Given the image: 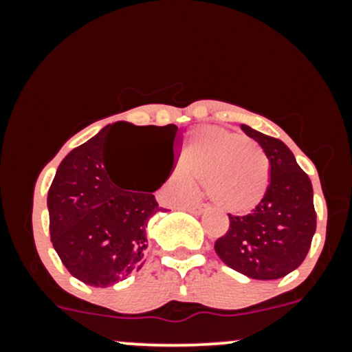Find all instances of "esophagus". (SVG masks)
I'll use <instances>...</instances> for the list:
<instances>
[{
    "mask_svg": "<svg viewBox=\"0 0 352 352\" xmlns=\"http://www.w3.org/2000/svg\"><path fill=\"white\" fill-rule=\"evenodd\" d=\"M188 210V212H192L193 215H201V213L205 212V210H207V207H204V205H187V207H185Z\"/></svg>",
    "mask_w": 352,
    "mask_h": 352,
    "instance_id": "1",
    "label": "esophagus"
}]
</instances>
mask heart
Returning a JSON list of instances; mask_svg holds the SVG:
<instances>
[{
	"label": "heart",
	"mask_w": 352,
	"mask_h": 352,
	"mask_svg": "<svg viewBox=\"0 0 352 352\" xmlns=\"http://www.w3.org/2000/svg\"><path fill=\"white\" fill-rule=\"evenodd\" d=\"M270 180V160L256 144L228 129L208 125L188 135L168 185L173 195L184 199L195 192L193 182H199L218 210L241 215L260 205Z\"/></svg>",
	"instance_id": "heart-1"
}]
</instances>
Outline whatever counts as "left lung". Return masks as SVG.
<instances>
[{"instance_id": "1", "label": "left lung", "mask_w": 352, "mask_h": 352, "mask_svg": "<svg viewBox=\"0 0 352 352\" xmlns=\"http://www.w3.org/2000/svg\"><path fill=\"white\" fill-rule=\"evenodd\" d=\"M270 160L268 192L248 215L228 213L230 227L215 241L225 265L253 280H278L296 270L316 232L313 185L280 139L241 125Z\"/></svg>"}]
</instances>
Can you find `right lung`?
<instances>
[{
    "label": "right lung",
    "mask_w": 352,
    "mask_h": 352,
    "mask_svg": "<svg viewBox=\"0 0 352 352\" xmlns=\"http://www.w3.org/2000/svg\"><path fill=\"white\" fill-rule=\"evenodd\" d=\"M120 129L147 135L153 151L162 152L165 159L172 155L173 164L177 125L116 122L64 157L47 192L52 246L67 272L94 288H106L142 268L145 228L162 210L152 192L162 187L170 172L148 192L122 187L116 180L114 157L109 152V139Z\"/></svg>",
    "instance_id": "1"
}]
</instances>
